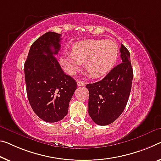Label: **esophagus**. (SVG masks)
<instances>
[{
    "label": "esophagus",
    "instance_id": "esophagus-1",
    "mask_svg": "<svg viewBox=\"0 0 161 161\" xmlns=\"http://www.w3.org/2000/svg\"><path fill=\"white\" fill-rule=\"evenodd\" d=\"M77 84L78 86H84L86 85V83L83 82V81L81 80H77Z\"/></svg>",
    "mask_w": 161,
    "mask_h": 161
}]
</instances>
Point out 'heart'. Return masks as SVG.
<instances>
[{"mask_svg": "<svg viewBox=\"0 0 161 161\" xmlns=\"http://www.w3.org/2000/svg\"><path fill=\"white\" fill-rule=\"evenodd\" d=\"M117 44L108 39H87L74 43L71 52L63 54L60 63L70 75L77 71L84 63L91 77L99 78L112 70L117 60Z\"/></svg>", "mask_w": 161, "mask_h": 161, "instance_id": "1", "label": "heart"}]
</instances>
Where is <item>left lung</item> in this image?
Listing matches in <instances>:
<instances>
[{"label": "left lung", "instance_id": "8db88e82", "mask_svg": "<svg viewBox=\"0 0 161 161\" xmlns=\"http://www.w3.org/2000/svg\"><path fill=\"white\" fill-rule=\"evenodd\" d=\"M122 63L114 67L102 80L89 83L88 114L98 125H108L122 114L130 94L133 70L130 54L122 44Z\"/></svg>", "mask_w": 161, "mask_h": 161}]
</instances>
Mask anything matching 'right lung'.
I'll use <instances>...</instances> for the list:
<instances>
[{"mask_svg": "<svg viewBox=\"0 0 161 161\" xmlns=\"http://www.w3.org/2000/svg\"><path fill=\"white\" fill-rule=\"evenodd\" d=\"M61 34L48 31L31 44L24 63L27 97L32 109L47 122L65 117L77 88L75 80L62 70L54 55L60 48Z\"/></svg>", "mask_w": 161, "mask_h": 161, "instance_id": "right-lung-1", "label": "right lung"}]
</instances>
